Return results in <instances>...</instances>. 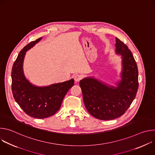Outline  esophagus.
I'll use <instances>...</instances> for the list:
<instances>
[{"mask_svg": "<svg viewBox=\"0 0 155 155\" xmlns=\"http://www.w3.org/2000/svg\"><path fill=\"white\" fill-rule=\"evenodd\" d=\"M82 78V75L80 74H76L74 75V80L76 82H78Z\"/></svg>", "mask_w": 155, "mask_h": 155, "instance_id": "1", "label": "esophagus"}]
</instances>
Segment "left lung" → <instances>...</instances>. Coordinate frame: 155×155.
Masks as SVG:
<instances>
[{
    "label": "left lung",
    "mask_w": 155,
    "mask_h": 155,
    "mask_svg": "<svg viewBox=\"0 0 155 155\" xmlns=\"http://www.w3.org/2000/svg\"><path fill=\"white\" fill-rule=\"evenodd\" d=\"M115 53L121 56L120 79L114 85L94 77L80 81L84 105L94 117L110 120L123 115L136 97L138 87V69L131 51L116 37Z\"/></svg>",
    "instance_id": "8db88e82"
}]
</instances>
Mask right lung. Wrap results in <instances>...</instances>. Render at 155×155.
Segmentation results:
<instances>
[{
    "mask_svg": "<svg viewBox=\"0 0 155 155\" xmlns=\"http://www.w3.org/2000/svg\"><path fill=\"white\" fill-rule=\"evenodd\" d=\"M41 37L29 43L19 52L12 71V92L15 101L30 117L43 119L55 114L59 110L66 93L74 85L73 78L61 83L39 86L32 84L26 78L23 64L26 52Z\"/></svg>",
    "mask_w": 155,
    "mask_h": 155,
    "instance_id": "obj_1",
    "label": "right lung"
}]
</instances>
